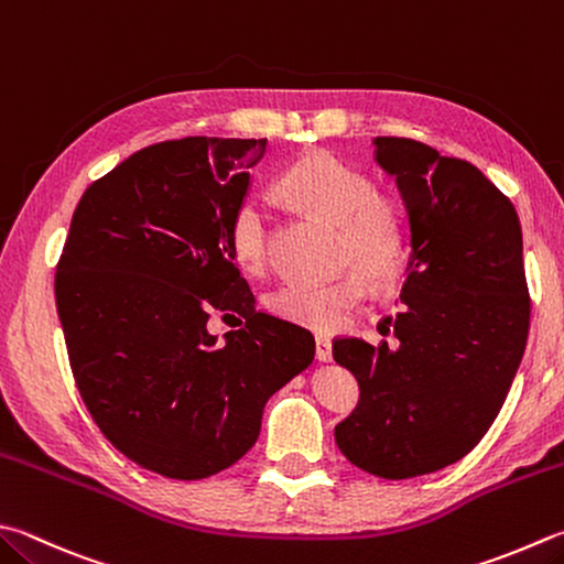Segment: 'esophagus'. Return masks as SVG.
<instances>
[{
  "instance_id": "1",
  "label": "esophagus",
  "mask_w": 564,
  "mask_h": 564,
  "mask_svg": "<svg viewBox=\"0 0 564 564\" xmlns=\"http://www.w3.org/2000/svg\"><path fill=\"white\" fill-rule=\"evenodd\" d=\"M316 358L332 360V338L328 336H316Z\"/></svg>"
}]
</instances>
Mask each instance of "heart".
Masks as SVG:
<instances>
[{"mask_svg":"<svg viewBox=\"0 0 564 564\" xmlns=\"http://www.w3.org/2000/svg\"><path fill=\"white\" fill-rule=\"evenodd\" d=\"M280 194L318 223L338 228V260L358 269L332 282H284L270 296V310L286 322L336 332L350 322L366 296V278L390 284L405 268L410 226L395 196L378 191L370 176L328 152H312L286 166ZM268 206L258 194L240 200L230 218V250L248 272L268 264Z\"/></svg>","mask_w":564,"mask_h":564,"instance_id":"1","label":"heart"}]
</instances>
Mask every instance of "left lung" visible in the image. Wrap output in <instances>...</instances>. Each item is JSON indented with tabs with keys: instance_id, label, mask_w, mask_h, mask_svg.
Returning a JSON list of instances; mask_svg holds the SVG:
<instances>
[{
	"instance_id": "1",
	"label": "left lung",
	"mask_w": 564,
	"mask_h": 564,
	"mask_svg": "<svg viewBox=\"0 0 564 564\" xmlns=\"http://www.w3.org/2000/svg\"><path fill=\"white\" fill-rule=\"evenodd\" d=\"M410 218L400 312L380 332L395 346L336 338L358 408L336 424L350 464L400 481L469 454L511 390L530 328L523 232L511 198L474 164L405 137H376Z\"/></svg>"
}]
</instances>
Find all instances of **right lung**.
<instances>
[{"label":"right lung","instance_id":"obj_1","mask_svg":"<svg viewBox=\"0 0 564 564\" xmlns=\"http://www.w3.org/2000/svg\"><path fill=\"white\" fill-rule=\"evenodd\" d=\"M268 140L184 137L85 188L56 264L73 378L117 452L166 479L236 464L264 402L314 360L306 328L258 312L230 218ZM214 313L247 318L223 343Z\"/></svg>","mask_w":564,"mask_h":564}]
</instances>
